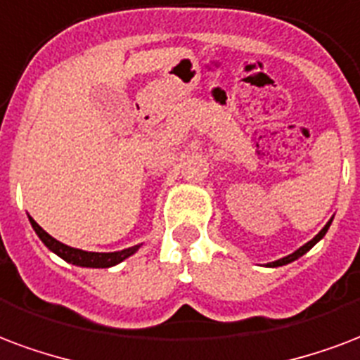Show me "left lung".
I'll use <instances>...</instances> for the list:
<instances>
[{
	"label": "left lung",
	"mask_w": 360,
	"mask_h": 360,
	"mask_svg": "<svg viewBox=\"0 0 360 360\" xmlns=\"http://www.w3.org/2000/svg\"><path fill=\"white\" fill-rule=\"evenodd\" d=\"M332 219H334V217H332ZM332 219H330L328 223H326V225H324V227L321 229V233L316 234V236H315V238H313V240H309L307 244H303V246L300 248V250H295L294 254L286 255V257H282V259H276V262H273V263H267L269 267H282V265H288V263L295 262V259H297V257H302L303 254H307L309 250H311V248L315 246L316 242H319V240H322V236H324V234L328 233V229H330V223H332Z\"/></svg>",
	"instance_id": "1"
}]
</instances>
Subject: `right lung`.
<instances>
[{
	"label": "right lung",
	"instance_id": "right-lung-1",
	"mask_svg": "<svg viewBox=\"0 0 360 360\" xmlns=\"http://www.w3.org/2000/svg\"><path fill=\"white\" fill-rule=\"evenodd\" d=\"M32 223V229L36 231V234L39 236V240L44 242L45 246L51 250L53 254H57L58 257H63L66 263H72V265H78V267H91V269H106L118 265L124 259H127L129 255H133L141 248V244L131 248H126V250H120V252H85V250H79V248L66 246L63 242H58L57 238H53L51 234L45 233L44 229L39 227L36 221L28 217Z\"/></svg>",
	"mask_w": 360,
	"mask_h": 360
}]
</instances>
